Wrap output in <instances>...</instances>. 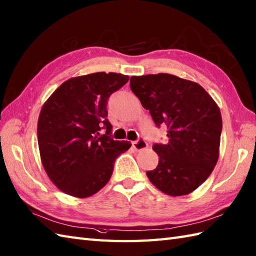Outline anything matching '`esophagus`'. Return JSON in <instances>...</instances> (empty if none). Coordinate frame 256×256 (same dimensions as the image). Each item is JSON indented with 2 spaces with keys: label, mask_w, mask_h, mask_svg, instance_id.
<instances>
[{
  "label": "esophagus",
  "mask_w": 256,
  "mask_h": 256,
  "mask_svg": "<svg viewBox=\"0 0 256 256\" xmlns=\"http://www.w3.org/2000/svg\"><path fill=\"white\" fill-rule=\"evenodd\" d=\"M132 148L135 150H145L146 148H148V143H146L144 140L140 138L138 140H135V142L132 143Z\"/></svg>",
  "instance_id": "obj_1"
}]
</instances>
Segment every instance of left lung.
<instances>
[{
	"instance_id": "obj_1",
	"label": "left lung",
	"mask_w": 256,
	"mask_h": 256,
	"mask_svg": "<svg viewBox=\"0 0 256 256\" xmlns=\"http://www.w3.org/2000/svg\"><path fill=\"white\" fill-rule=\"evenodd\" d=\"M130 86L156 126L167 125L166 144H154L160 157L150 182L166 194L184 196L204 184L219 158L222 118L200 84L170 74L133 76Z\"/></svg>"
}]
</instances>
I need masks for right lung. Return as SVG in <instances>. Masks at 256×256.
Here are the masks:
<instances>
[{
    "mask_svg": "<svg viewBox=\"0 0 256 256\" xmlns=\"http://www.w3.org/2000/svg\"><path fill=\"white\" fill-rule=\"evenodd\" d=\"M128 81L116 72L70 78L42 106L37 123L42 164L62 192L77 198L94 194L110 180L116 157L131 148L128 140L111 138L106 118L108 98Z\"/></svg>",
    "mask_w": 256,
    "mask_h": 256,
    "instance_id": "1",
    "label": "right lung"
}]
</instances>
